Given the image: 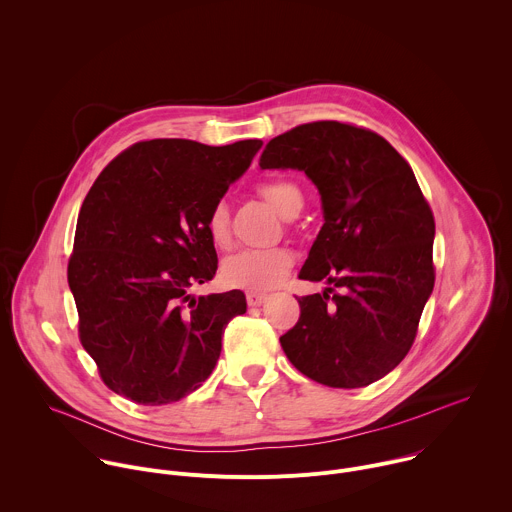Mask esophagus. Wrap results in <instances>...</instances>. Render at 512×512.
Instances as JSON below:
<instances>
[{
	"instance_id": "esophagus-1",
	"label": "esophagus",
	"mask_w": 512,
	"mask_h": 512,
	"mask_svg": "<svg viewBox=\"0 0 512 512\" xmlns=\"http://www.w3.org/2000/svg\"><path fill=\"white\" fill-rule=\"evenodd\" d=\"M266 294H262V292H248L246 294V300H248V306H262L264 302H266Z\"/></svg>"
}]
</instances>
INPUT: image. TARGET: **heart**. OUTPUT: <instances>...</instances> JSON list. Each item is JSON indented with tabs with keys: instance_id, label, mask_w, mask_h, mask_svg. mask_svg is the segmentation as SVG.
I'll return each instance as SVG.
<instances>
[{
	"instance_id": "1",
	"label": "heart",
	"mask_w": 512,
	"mask_h": 512,
	"mask_svg": "<svg viewBox=\"0 0 512 512\" xmlns=\"http://www.w3.org/2000/svg\"><path fill=\"white\" fill-rule=\"evenodd\" d=\"M258 192L280 216L292 218L302 210V190L290 180H264L258 184ZM206 232L214 246L230 244V216L224 202L214 204L208 212ZM290 268L292 254L286 248H246L224 260L222 278L234 288L256 292L278 284Z\"/></svg>"
}]
</instances>
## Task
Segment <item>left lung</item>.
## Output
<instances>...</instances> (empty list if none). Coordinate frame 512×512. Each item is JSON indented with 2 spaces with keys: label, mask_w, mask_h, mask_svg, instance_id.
<instances>
[{
  "label": "left lung",
  "mask_w": 512,
  "mask_h": 512,
  "mask_svg": "<svg viewBox=\"0 0 512 512\" xmlns=\"http://www.w3.org/2000/svg\"><path fill=\"white\" fill-rule=\"evenodd\" d=\"M260 168L300 170L318 188L324 226L298 278L341 290L298 298L280 336L288 360L332 388L380 380L408 354L434 288V216L412 168L382 136L340 122L276 136Z\"/></svg>",
  "instance_id": "obj_1"
}]
</instances>
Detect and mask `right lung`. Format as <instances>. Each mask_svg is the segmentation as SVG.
<instances>
[{"instance_id": "right-lung-1", "label": "right lung", "mask_w": 512, "mask_h": 512, "mask_svg": "<svg viewBox=\"0 0 512 512\" xmlns=\"http://www.w3.org/2000/svg\"><path fill=\"white\" fill-rule=\"evenodd\" d=\"M260 148L262 140L140 142L90 188L68 282L80 340L116 394L146 406L170 404L212 374L224 328L246 312V296H194L190 288L212 280L218 268L208 212Z\"/></svg>"}]
</instances>
